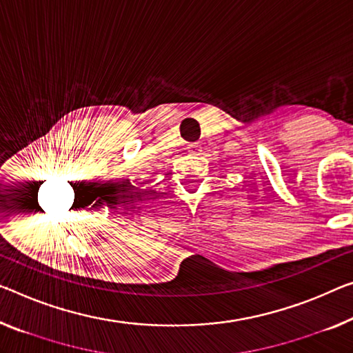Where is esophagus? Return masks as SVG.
<instances>
[{"label":"esophagus","instance_id":"esophagus-1","mask_svg":"<svg viewBox=\"0 0 353 353\" xmlns=\"http://www.w3.org/2000/svg\"><path fill=\"white\" fill-rule=\"evenodd\" d=\"M188 151H189V154H199L200 153V145L199 143L188 145Z\"/></svg>","mask_w":353,"mask_h":353}]
</instances>
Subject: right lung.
Instances as JSON below:
<instances>
[{
    "instance_id": "right-lung-1",
    "label": "right lung",
    "mask_w": 353,
    "mask_h": 353,
    "mask_svg": "<svg viewBox=\"0 0 353 353\" xmlns=\"http://www.w3.org/2000/svg\"><path fill=\"white\" fill-rule=\"evenodd\" d=\"M102 200H104V199H102ZM99 203H101V200H99Z\"/></svg>"
}]
</instances>
